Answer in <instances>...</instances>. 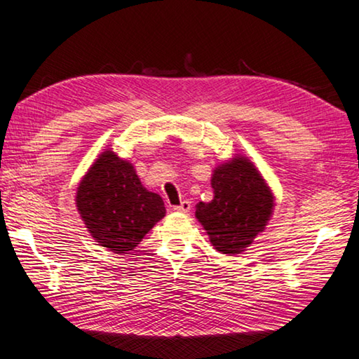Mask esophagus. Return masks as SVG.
Segmentation results:
<instances>
[{
	"label": "esophagus",
	"mask_w": 359,
	"mask_h": 359,
	"mask_svg": "<svg viewBox=\"0 0 359 359\" xmlns=\"http://www.w3.org/2000/svg\"><path fill=\"white\" fill-rule=\"evenodd\" d=\"M191 209V203L188 201V199H185V201H182L179 205H175L174 210L175 212H182V214H187V212H190Z\"/></svg>",
	"instance_id": "esophagus-1"
}]
</instances>
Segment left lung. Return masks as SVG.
<instances>
[{
	"mask_svg": "<svg viewBox=\"0 0 359 359\" xmlns=\"http://www.w3.org/2000/svg\"><path fill=\"white\" fill-rule=\"evenodd\" d=\"M214 198L196 204V218L210 244L224 255H238L266 229L274 212V194L257 166L244 155L218 165L210 179Z\"/></svg>",
	"mask_w": 359,
	"mask_h": 359,
	"instance_id": "1",
	"label": "left lung"
}]
</instances>
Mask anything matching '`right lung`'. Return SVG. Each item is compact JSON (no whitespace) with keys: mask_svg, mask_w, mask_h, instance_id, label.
<instances>
[{"mask_svg":"<svg viewBox=\"0 0 359 359\" xmlns=\"http://www.w3.org/2000/svg\"><path fill=\"white\" fill-rule=\"evenodd\" d=\"M76 208L85 228L101 247L126 253L166 215L160 194L149 191L135 166L107 149L83 175Z\"/></svg>","mask_w":359,"mask_h":359,"instance_id":"1","label":"right lung"}]
</instances>
